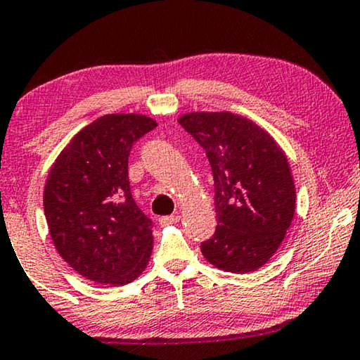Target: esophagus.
<instances>
[{
	"label": "esophagus",
	"mask_w": 360,
	"mask_h": 360,
	"mask_svg": "<svg viewBox=\"0 0 360 360\" xmlns=\"http://www.w3.org/2000/svg\"><path fill=\"white\" fill-rule=\"evenodd\" d=\"M179 221V214H169V216H163L160 222L162 224H176V222Z\"/></svg>",
	"instance_id": "34e87169"
}]
</instances>
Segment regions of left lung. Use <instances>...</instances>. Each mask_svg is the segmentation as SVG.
Instances as JSON below:
<instances>
[{"label": "left lung", "mask_w": 360, "mask_h": 360, "mask_svg": "<svg viewBox=\"0 0 360 360\" xmlns=\"http://www.w3.org/2000/svg\"><path fill=\"white\" fill-rule=\"evenodd\" d=\"M178 122L203 147L213 171L218 226L202 243L226 272L259 269L281 247L295 214L288 160L269 133L231 112H193Z\"/></svg>", "instance_id": "obj_1"}]
</instances>
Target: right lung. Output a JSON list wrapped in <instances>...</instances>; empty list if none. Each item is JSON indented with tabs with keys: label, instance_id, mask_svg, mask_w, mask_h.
Listing matches in <instances>:
<instances>
[{
	"label": "right lung",
	"instance_id": "obj_1",
	"mask_svg": "<svg viewBox=\"0 0 360 360\" xmlns=\"http://www.w3.org/2000/svg\"><path fill=\"white\" fill-rule=\"evenodd\" d=\"M157 127L138 113H112L75 134L51 167L43 207L51 238L79 276L127 285L149 262L152 219L131 195L129 152Z\"/></svg>",
	"mask_w": 360,
	"mask_h": 360
}]
</instances>
